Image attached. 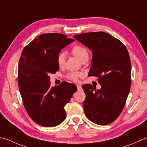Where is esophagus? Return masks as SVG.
Here are the masks:
<instances>
[{
    "mask_svg": "<svg viewBox=\"0 0 147 147\" xmlns=\"http://www.w3.org/2000/svg\"><path fill=\"white\" fill-rule=\"evenodd\" d=\"M77 91H82V87L80 86H79V85H77Z\"/></svg>",
    "mask_w": 147,
    "mask_h": 147,
    "instance_id": "esophagus-1",
    "label": "esophagus"
}]
</instances>
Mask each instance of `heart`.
Listing matches in <instances>:
<instances>
[{
  "instance_id": "heart-1",
  "label": "heart",
  "mask_w": 147,
  "mask_h": 147,
  "mask_svg": "<svg viewBox=\"0 0 147 147\" xmlns=\"http://www.w3.org/2000/svg\"><path fill=\"white\" fill-rule=\"evenodd\" d=\"M71 53L73 55L76 56L77 58L79 59L80 61H82L84 59L86 58H89V53L88 51L84 47L79 46H75L72 49H71ZM66 59V53L64 52H61L58 54L57 56V63L59 66H63L65 63ZM81 76V74L79 72H70L67 74V78L73 81H77L78 78Z\"/></svg>"
}]
</instances>
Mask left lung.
I'll return each mask as SVG.
<instances>
[{
  "label": "left lung",
  "instance_id": "left-lung-1",
  "mask_svg": "<svg viewBox=\"0 0 147 147\" xmlns=\"http://www.w3.org/2000/svg\"><path fill=\"white\" fill-rule=\"evenodd\" d=\"M74 37L92 51L89 76L97 77L101 86L96 89L91 84L82 86L86 94L84 110L94 124H109L121 114L130 91L131 64L127 48L117 38L103 32Z\"/></svg>",
  "mask_w": 147,
  "mask_h": 147
}]
</instances>
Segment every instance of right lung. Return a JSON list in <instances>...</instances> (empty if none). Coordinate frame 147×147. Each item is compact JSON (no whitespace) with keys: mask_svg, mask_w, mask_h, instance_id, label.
Returning a JSON list of instances; mask_svg holds the SVG:
<instances>
[{"mask_svg":"<svg viewBox=\"0 0 147 147\" xmlns=\"http://www.w3.org/2000/svg\"><path fill=\"white\" fill-rule=\"evenodd\" d=\"M75 40L57 33L38 35L23 49L18 65L19 89L30 118L44 127H55L66 118L64 107L77 86L63 82L51 86L49 74L59 70L57 56Z\"/></svg>","mask_w":147,"mask_h":147,"instance_id":"add662e5","label":"right lung"}]
</instances>
